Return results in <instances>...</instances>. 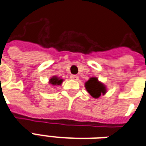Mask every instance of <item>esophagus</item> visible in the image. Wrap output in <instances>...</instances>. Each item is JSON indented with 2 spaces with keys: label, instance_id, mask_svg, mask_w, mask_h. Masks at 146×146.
Listing matches in <instances>:
<instances>
[{
  "label": "esophagus",
  "instance_id": "obj_1",
  "mask_svg": "<svg viewBox=\"0 0 146 146\" xmlns=\"http://www.w3.org/2000/svg\"><path fill=\"white\" fill-rule=\"evenodd\" d=\"M70 78H71V80H78L79 76L77 75H71Z\"/></svg>",
  "mask_w": 146,
  "mask_h": 146
}]
</instances>
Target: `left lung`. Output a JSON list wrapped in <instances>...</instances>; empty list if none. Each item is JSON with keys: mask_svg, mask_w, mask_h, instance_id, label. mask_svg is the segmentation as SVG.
<instances>
[{"mask_svg": "<svg viewBox=\"0 0 146 146\" xmlns=\"http://www.w3.org/2000/svg\"><path fill=\"white\" fill-rule=\"evenodd\" d=\"M85 87L87 92L94 98H98L101 94H105L107 91L105 86L98 81V79L96 77L90 78L89 80L85 83Z\"/></svg>", "mask_w": 146, "mask_h": 146, "instance_id": "obj_1", "label": "left lung"}]
</instances>
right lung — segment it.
Returning <instances> with one entry per match:
<instances>
[{
    "instance_id": "add662e5",
    "label": "right lung",
    "mask_w": 146,
    "mask_h": 146,
    "mask_svg": "<svg viewBox=\"0 0 146 146\" xmlns=\"http://www.w3.org/2000/svg\"><path fill=\"white\" fill-rule=\"evenodd\" d=\"M62 81H63L62 79L57 77L56 76H52L49 80V84H51L52 86H58V85H61Z\"/></svg>"
}]
</instances>
